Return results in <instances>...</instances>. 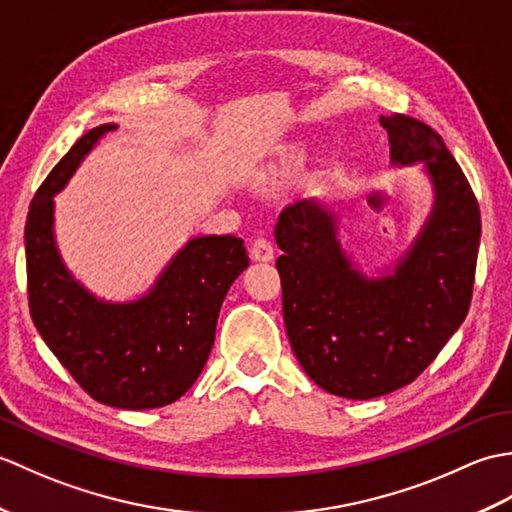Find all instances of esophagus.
<instances>
[{"mask_svg":"<svg viewBox=\"0 0 512 512\" xmlns=\"http://www.w3.org/2000/svg\"><path fill=\"white\" fill-rule=\"evenodd\" d=\"M250 257H253L255 262H273L275 257L273 244H270L266 237H257L255 242L250 244Z\"/></svg>","mask_w":512,"mask_h":512,"instance_id":"obj_1","label":"esophagus"}]
</instances>
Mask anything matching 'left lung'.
<instances>
[{"label":"left lung","instance_id":"obj_1","mask_svg":"<svg viewBox=\"0 0 512 512\" xmlns=\"http://www.w3.org/2000/svg\"><path fill=\"white\" fill-rule=\"evenodd\" d=\"M394 165L424 162L429 220L387 277H365L317 200L286 206L275 226L284 323L301 367L334 396L369 400L413 383L471 306L480 206L440 134L405 114L380 116Z\"/></svg>","mask_w":512,"mask_h":512}]
</instances>
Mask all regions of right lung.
I'll return each mask as SVG.
<instances>
[{
	"instance_id": "obj_1",
	"label": "right lung",
	"mask_w": 512,
	"mask_h": 512,
	"mask_svg": "<svg viewBox=\"0 0 512 512\" xmlns=\"http://www.w3.org/2000/svg\"><path fill=\"white\" fill-rule=\"evenodd\" d=\"M116 125L81 136L30 202L26 273L30 317L72 378L103 405L156 409L187 394L215 341L222 301L248 266L244 239L193 237L147 295L127 303L96 299L63 266L54 244V200L81 160Z\"/></svg>"
}]
</instances>
